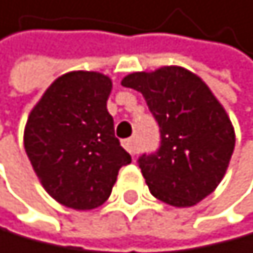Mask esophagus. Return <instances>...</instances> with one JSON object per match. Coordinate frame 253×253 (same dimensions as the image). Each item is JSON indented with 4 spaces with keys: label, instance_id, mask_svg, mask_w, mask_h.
Wrapping results in <instances>:
<instances>
[{
    "label": "esophagus",
    "instance_id": "1",
    "mask_svg": "<svg viewBox=\"0 0 253 253\" xmlns=\"http://www.w3.org/2000/svg\"><path fill=\"white\" fill-rule=\"evenodd\" d=\"M123 145H124V148L127 150V152L134 157V155L137 153V145H135V140L134 139H126L124 142H123Z\"/></svg>",
    "mask_w": 253,
    "mask_h": 253
}]
</instances>
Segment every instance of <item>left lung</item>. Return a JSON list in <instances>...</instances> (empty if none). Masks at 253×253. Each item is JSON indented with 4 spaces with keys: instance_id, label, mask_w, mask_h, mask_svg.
<instances>
[{
    "instance_id": "obj_1",
    "label": "left lung",
    "mask_w": 253,
    "mask_h": 253,
    "mask_svg": "<svg viewBox=\"0 0 253 253\" xmlns=\"http://www.w3.org/2000/svg\"><path fill=\"white\" fill-rule=\"evenodd\" d=\"M145 98L161 143L139 166L153 197L192 207L221 182L234 152V127L223 105L199 76L179 66L132 72L121 82Z\"/></svg>"
}]
</instances>
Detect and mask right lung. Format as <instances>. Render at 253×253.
<instances>
[{"label":"right lung","instance_id":"right-lung-1","mask_svg":"<svg viewBox=\"0 0 253 253\" xmlns=\"http://www.w3.org/2000/svg\"><path fill=\"white\" fill-rule=\"evenodd\" d=\"M111 79L72 71L58 77L30 111L24 147L42 186L61 205L93 210L111 195L130 155L106 110Z\"/></svg>","mask_w":253,"mask_h":253}]
</instances>
